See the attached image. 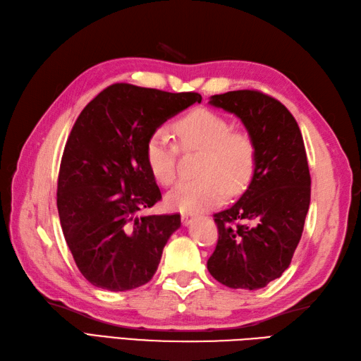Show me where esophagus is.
Here are the masks:
<instances>
[{
	"mask_svg": "<svg viewBox=\"0 0 361 361\" xmlns=\"http://www.w3.org/2000/svg\"><path fill=\"white\" fill-rule=\"evenodd\" d=\"M194 219H195V216L192 215V214H183V215H181V223H183L184 226H189L192 221H194Z\"/></svg>",
	"mask_w": 361,
	"mask_h": 361,
	"instance_id": "obj_1",
	"label": "esophagus"
}]
</instances>
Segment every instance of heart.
<instances>
[{
    "mask_svg": "<svg viewBox=\"0 0 361 361\" xmlns=\"http://www.w3.org/2000/svg\"><path fill=\"white\" fill-rule=\"evenodd\" d=\"M181 150L201 149L198 178L186 180L166 197L173 211L197 214L219 206L231 192L245 189L254 177L257 147L247 132L233 130L228 118L209 109L184 115L172 126ZM178 147L164 129L150 133L145 146V161L152 178L171 186L177 178Z\"/></svg>",
    "mask_w": 361,
    "mask_h": 361,
    "instance_id": "1",
    "label": "heart"
}]
</instances>
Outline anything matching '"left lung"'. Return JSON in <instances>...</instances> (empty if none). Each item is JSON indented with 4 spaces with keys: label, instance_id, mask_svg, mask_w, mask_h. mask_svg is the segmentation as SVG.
I'll return each mask as SVG.
<instances>
[{
    "label": "left lung",
    "instance_id": "obj_1",
    "mask_svg": "<svg viewBox=\"0 0 361 361\" xmlns=\"http://www.w3.org/2000/svg\"><path fill=\"white\" fill-rule=\"evenodd\" d=\"M209 104L237 115L257 147V166L237 203L214 214L219 241L207 271L232 289L255 290L288 269L311 203L303 137L279 99L258 90L212 95Z\"/></svg>",
    "mask_w": 361,
    "mask_h": 361
}]
</instances>
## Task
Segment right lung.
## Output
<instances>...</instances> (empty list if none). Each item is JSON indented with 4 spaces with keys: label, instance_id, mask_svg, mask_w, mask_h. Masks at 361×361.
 <instances>
[{
    "label": "right lung",
    "instance_id": "1",
    "mask_svg": "<svg viewBox=\"0 0 361 361\" xmlns=\"http://www.w3.org/2000/svg\"><path fill=\"white\" fill-rule=\"evenodd\" d=\"M194 103L195 92L116 82L82 109L67 138L56 207L80 272L97 288L121 292L150 281L178 214L138 215L161 200L145 161L150 133Z\"/></svg>",
    "mask_w": 361,
    "mask_h": 361
}]
</instances>
